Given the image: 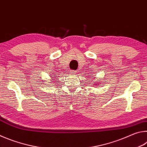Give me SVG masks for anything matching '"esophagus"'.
<instances>
[{
    "mask_svg": "<svg viewBox=\"0 0 147 147\" xmlns=\"http://www.w3.org/2000/svg\"><path fill=\"white\" fill-rule=\"evenodd\" d=\"M70 73L71 74H76V71L74 70H72V71H70Z\"/></svg>",
    "mask_w": 147,
    "mask_h": 147,
    "instance_id": "esophagus-1",
    "label": "esophagus"
}]
</instances>
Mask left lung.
<instances>
[{
	"label": "left lung",
	"mask_w": 147,
	"mask_h": 147,
	"mask_svg": "<svg viewBox=\"0 0 147 147\" xmlns=\"http://www.w3.org/2000/svg\"><path fill=\"white\" fill-rule=\"evenodd\" d=\"M97 85H98V84H97Z\"/></svg>",
	"instance_id": "obj_1"
}]
</instances>
